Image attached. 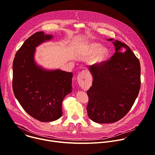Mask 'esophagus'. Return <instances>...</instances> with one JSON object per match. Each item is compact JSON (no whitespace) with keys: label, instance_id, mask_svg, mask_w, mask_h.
Instances as JSON below:
<instances>
[{"label":"esophagus","instance_id":"1","mask_svg":"<svg viewBox=\"0 0 155 155\" xmlns=\"http://www.w3.org/2000/svg\"><path fill=\"white\" fill-rule=\"evenodd\" d=\"M90 74L87 71H81L77 76V80L79 83V84H81L86 81L88 77H89Z\"/></svg>","mask_w":155,"mask_h":155}]
</instances>
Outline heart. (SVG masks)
Masks as SVG:
<instances>
[{"instance_id": "b5f03b06", "label": "heart", "mask_w": 155, "mask_h": 155, "mask_svg": "<svg viewBox=\"0 0 155 155\" xmlns=\"http://www.w3.org/2000/svg\"><path fill=\"white\" fill-rule=\"evenodd\" d=\"M86 51L90 55L94 56L92 62L95 64H99L107 60L109 56V50L105 46H101L98 42H91L86 46Z\"/></svg>"}]
</instances>
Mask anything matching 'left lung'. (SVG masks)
Returning a JSON list of instances; mask_svg holds the SVG:
<instances>
[{
  "label": "left lung",
  "mask_w": 155,
  "mask_h": 155,
  "mask_svg": "<svg viewBox=\"0 0 155 155\" xmlns=\"http://www.w3.org/2000/svg\"><path fill=\"white\" fill-rule=\"evenodd\" d=\"M112 41L113 39H108ZM110 59L89 68L93 81L87 91L88 117L98 123H115L133 105L140 87V65L130 48L118 40Z\"/></svg>",
  "instance_id": "8db88e82"
}]
</instances>
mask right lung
Returning a JSON list of instances; mask_svg holds the SVG:
<instances>
[{
  "label": "right lung",
  "instance_id": "add662e5",
  "mask_svg": "<svg viewBox=\"0 0 155 155\" xmlns=\"http://www.w3.org/2000/svg\"><path fill=\"white\" fill-rule=\"evenodd\" d=\"M52 38L43 32L34 34L17 51L13 62L14 94L25 111L41 122L62 116V101L72 91V72L45 70L35 62V47Z\"/></svg>",
  "mask_w": 155,
  "mask_h": 155
}]
</instances>
